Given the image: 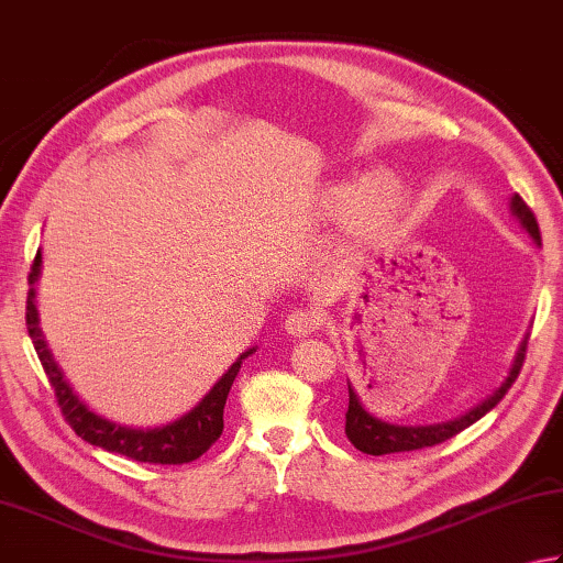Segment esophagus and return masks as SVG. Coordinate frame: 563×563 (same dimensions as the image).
<instances>
[{
	"label": "esophagus",
	"instance_id": "obj_1",
	"mask_svg": "<svg viewBox=\"0 0 563 563\" xmlns=\"http://www.w3.org/2000/svg\"><path fill=\"white\" fill-rule=\"evenodd\" d=\"M320 327H322V314L308 308L292 310L288 314V320H285V330H288V334L292 336H308L320 330Z\"/></svg>",
	"mask_w": 563,
	"mask_h": 563
}]
</instances>
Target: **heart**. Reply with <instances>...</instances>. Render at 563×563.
<instances>
[{
	"label": "heart",
	"mask_w": 563,
	"mask_h": 563,
	"mask_svg": "<svg viewBox=\"0 0 563 563\" xmlns=\"http://www.w3.org/2000/svg\"><path fill=\"white\" fill-rule=\"evenodd\" d=\"M404 201V189L398 179L376 175L369 181H344L327 191L324 213L330 219L354 217V227L364 236H376L386 231Z\"/></svg>",
	"instance_id": "heart-1"
}]
</instances>
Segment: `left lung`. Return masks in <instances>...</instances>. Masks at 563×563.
Wrapping results in <instances>:
<instances>
[{"label": "left lung", "instance_id": "8db88e82", "mask_svg": "<svg viewBox=\"0 0 563 563\" xmlns=\"http://www.w3.org/2000/svg\"><path fill=\"white\" fill-rule=\"evenodd\" d=\"M512 211H515V217H519V221H522V227L529 231V236L537 243H541V231H539L534 211L527 207V201L519 197V194H515L512 197ZM525 354H527V340L522 342V346H519L515 366L505 379V384L499 386L493 396L485 398L483 404L475 406L473 411H467L465 416H460V418H455V421H448V423H435V426L384 423V421H379V418H374L372 413L364 411L360 398H356V394L350 388V408H346V413H344V418H346L344 433H346V438H350L356 451H362L366 455L418 451V448H431V445L443 443V441H448V438H453L460 431H465L467 426L479 421V418H483L487 411H493V408L503 401L505 394L509 391V386H512L519 376V369H522Z\"/></svg>", "mask_w": 563, "mask_h": 563}]
</instances>
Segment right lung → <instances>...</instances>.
I'll return each mask as SVG.
<instances>
[{"mask_svg": "<svg viewBox=\"0 0 563 563\" xmlns=\"http://www.w3.org/2000/svg\"><path fill=\"white\" fill-rule=\"evenodd\" d=\"M38 265H41V253H36L32 271H29V285L36 283ZM26 330L34 342L41 366H44V372L48 376V384L54 388L60 413H64L66 423L74 428L76 435L84 438V441H88L90 445L103 448V451L120 453L130 460H137V463H150V465L191 463V460L201 457L213 443L219 441L223 431V406H227L231 384L236 379L241 362L246 360L249 354H253V350L241 354L239 360L233 362L231 369L223 374L217 384H213V388L207 396L201 398V404L194 406L187 416L179 418V421L162 428H150V431H137V428H125V426L106 421V418H100L98 413L90 411V408L74 394V388L68 386L64 374L58 369V364L54 362V356H51L44 336H41L38 314L34 305V288L29 290V298H26Z\"/></svg>", "mask_w": 563, "mask_h": 563, "instance_id": "add662e5", "label": "right lung"}]
</instances>
